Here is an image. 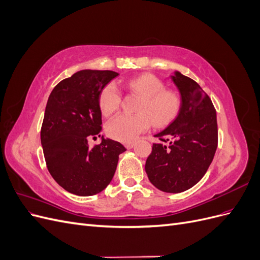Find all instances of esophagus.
<instances>
[{"instance_id":"1","label":"esophagus","mask_w":260,"mask_h":260,"mask_svg":"<svg viewBox=\"0 0 260 260\" xmlns=\"http://www.w3.org/2000/svg\"><path fill=\"white\" fill-rule=\"evenodd\" d=\"M124 146L127 147L128 149H130V148H132L133 146H135V143H133V142H128V143H125V144H124Z\"/></svg>"}]
</instances>
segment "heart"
Instances as JSON below:
<instances>
[{
  "instance_id": "heart-1",
  "label": "heart",
  "mask_w": 260,
  "mask_h": 260,
  "mask_svg": "<svg viewBox=\"0 0 260 260\" xmlns=\"http://www.w3.org/2000/svg\"><path fill=\"white\" fill-rule=\"evenodd\" d=\"M124 88L142 96L138 114H119L106 124L107 135L121 142H131L140 133L151 127H165L174 121L181 109V100L177 93L165 90L164 82L154 75L145 74L123 82ZM122 94L114 82L102 89L99 98L101 112L108 116L121 104Z\"/></svg>"
}]
</instances>
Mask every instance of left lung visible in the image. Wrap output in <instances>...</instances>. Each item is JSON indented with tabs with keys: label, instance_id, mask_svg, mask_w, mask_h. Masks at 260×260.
<instances>
[{
	"label": "left lung",
	"instance_id": "1",
	"mask_svg": "<svg viewBox=\"0 0 260 260\" xmlns=\"http://www.w3.org/2000/svg\"><path fill=\"white\" fill-rule=\"evenodd\" d=\"M181 94L178 117L155 137L145 171L152 184L167 193L194 186L206 174L218 146L216 109L210 98L191 78L172 76Z\"/></svg>",
	"mask_w": 260,
	"mask_h": 260
}]
</instances>
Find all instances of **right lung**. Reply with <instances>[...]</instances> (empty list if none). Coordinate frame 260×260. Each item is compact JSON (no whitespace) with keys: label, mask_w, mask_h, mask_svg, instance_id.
<instances>
[{"label":"right lung","mask_w":260,"mask_h":260,"mask_svg":"<svg viewBox=\"0 0 260 260\" xmlns=\"http://www.w3.org/2000/svg\"><path fill=\"white\" fill-rule=\"evenodd\" d=\"M119 74L112 70H80L61 80L51 92L41 127L46 167L53 179L69 193L90 196L111 183L119 155L125 147L101 137L102 89Z\"/></svg>","instance_id":"right-lung-1"}]
</instances>
